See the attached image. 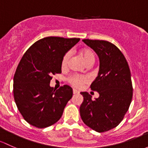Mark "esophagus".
I'll list each match as a JSON object with an SVG mask.
<instances>
[{
	"instance_id": "esophagus-1",
	"label": "esophagus",
	"mask_w": 148,
	"mask_h": 148,
	"mask_svg": "<svg viewBox=\"0 0 148 148\" xmlns=\"http://www.w3.org/2000/svg\"><path fill=\"white\" fill-rule=\"evenodd\" d=\"M73 92L74 95H77V94H79V91L76 90H73Z\"/></svg>"
}]
</instances>
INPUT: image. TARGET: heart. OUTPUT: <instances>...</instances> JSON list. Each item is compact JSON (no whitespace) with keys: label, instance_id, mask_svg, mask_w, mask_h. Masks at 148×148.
Returning a JSON list of instances; mask_svg holds the SVG:
<instances>
[{"label":"heart","instance_id":"b5f03b06","mask_svg":"<svg viewBox=\"0 0 148 148\" xmlns=\"http://www.w3.org/2000/svg\"><path fill=\"white\" fill-rule=\"evenodd\" d=\"M80 54L84 59L85 62L89 65H92L95 61V53L91 49L89 48H85L80 52ZM71 52H67L63 56L61 61L62 68H65L68 67V63H69L70 59H71ZM68 81L72 86L75 88H80L85 84L89 82V78L88 76L80 75H73L70 76L68 78Z\"/></svg>","mask_w":148,"mask_h":148}]
</instances>
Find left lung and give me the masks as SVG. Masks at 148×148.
<instances>
[{
  "label": "left lung",
  "instance_id": "left-lung-1",
  "mask_svg": "<svg viewBox=\"0 0 148 148\" xmlns=\"http://www.w3.org/2000/svg\"><path fill=\"white\" fill-rule=\"evenodd\" d=\"M83 42L95 51L100 59L99 73L90 85L98 92L92 100L88 92H80L83 102L80 114L83 123L98 132L114 128L123 120L132 97L130 71L124 55L112 42L84 39Z\"/></svg>",
  "mask_w": 148,
  "mask_h": 148
}]
</instances>
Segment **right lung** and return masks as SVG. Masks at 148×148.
Returning <instances> with one entry per match:
<instances>
[{
	"instance_id": "obj_1",
	"label": "right lung",
	"mask_w": 148,
	"mask_h": 148,
	"mask_svg": "<svg viewBox=\"0 0 148 148\" xmlns=\"http://www.w3.org/2000/svg\"><path fill=\"white\" fill-rule=\"evenodd\" d=\"M80 38L46 37L36 41L24 53L13 78V95L23 118L31 125L45 128L58 121L73 96L64 85L50 86L53 75L61 73V61Z\"/></svg>"
}]
</instances>
